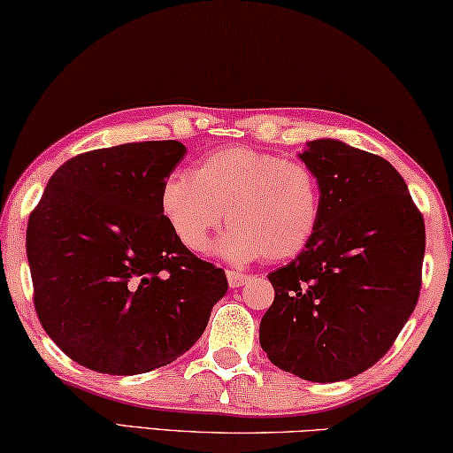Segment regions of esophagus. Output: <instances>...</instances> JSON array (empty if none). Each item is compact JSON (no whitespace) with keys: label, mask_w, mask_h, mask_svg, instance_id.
Returning a JSON list of instances; mask_svg holds the SVG:
<instances>
[{"label":"esophagus","mask_w":453,"mask_h":453,"mask_svg":"<svg viewBox=\"0 0 453 453\" xmlns=\"http://www.w3.org/2000/svg\"><path fill=\"white\" fill-rule=\"evenodd\" d=\"M250 280V276L242 274V272H235V270H227V282L232 288H240V286H243Z\"/></svg>","instance_id":"obj_1"}]
</instances>
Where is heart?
<instances>
[{"label": "heart", "mask_w": 453, "mask_h": 453, "mask_svg": "<svg viewBox=\"0 0 453 453\" xmlns=\"http://www.w3.org/2000/svg\"><path fill=\"white\" fill-rule=\"evenodd\" d=\"M161 213L175 238L201 254L227 221L218 252L235 264L286 260L306 248L320 219V183L311 165L250 147L215 150L193 173L161 188Z\"/></svg>", "instance_id": "heart-1"}]
</instances>
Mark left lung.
<instances>
[{"label":"left lung","instance_id":"8db88e82","mask_svg":"<svg viewBox=\"0 0 453 453\" xmlns=\"http://www.w3.org/2000/svg\"><path fill=\"white\" fill-rule=\"evenodd\" d=\"M320 183V219L306 248L268 274L274 303L260 344L278 369L334 383L393 347L421 290L426 224L383 157L319 139L300 155Z\"/></svg>","mask_w":453,"mask_h":453}]
</instances>
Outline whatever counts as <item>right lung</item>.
Instances as JSON below:
<instances>
[{"instance_id":"obj_1","label":"right lung","mask_w":453,"mask_h":453,"mask_svg":"<svg viewBox=\"0 0 453 453\" xmlns=\"http://www.w3.org/2000/svg\"><path fill=\"white\" fill-rule=\"evenodd\" d=\"M185 150L145 141L72 157L30 213L35 314L86 369L139 375L169 365L227 292L226 272L191 254L161 213V188Z\"/></svg>"}]
</instances>
